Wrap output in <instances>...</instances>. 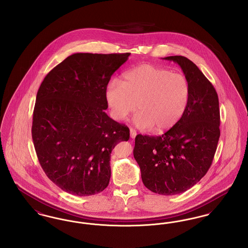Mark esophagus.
Here are the masks:
<instances>
[{
  "label": "esophagus",
  "mask_w": 248,
  "mask_h": 248,
  "mask_svg": "<svg viewBox=\"0 0 248 248\" xmlns=\"http://www.w3.org/2000/svg\"><path fill=\"white\" fill-rule=\"evenodd\" d=\"M136 136H137L136 130L133 129V128H130V137H131V139H135Z\"/></svg>",
  "instance_id": "obj_1"
}]
</instances>
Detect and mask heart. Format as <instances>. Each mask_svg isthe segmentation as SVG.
Returning <instances> with one entry per match:
<instances>
[{
  "instance_id": "heart-1",
  "label": "heart",
  "mask_w": 248,
  "mask_h": 248,
  "mask_svg": "<svg viewBox=\"0 0 248 248\" xmlns=\"http://www.w3.org/2000/svg\"><path fill=\"white\" fill-rule=\"evenodd\" d=\"M189 93L184 75L143 64L127 71L123 82L113 79L108 83L106 100L112 118L124 120L138 107L135 125L160 133L172 128L182 117Z\"/></svg>"
}]
</instances>
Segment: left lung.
I'll return each mask as SVG.
<instances>
[{"label":"left lung","mask_w":248,"mask_h":248,"mask_svg":"<svg viewBox=\"0 0 248 248\" xmlns=\"http://www.w3.org/2000/svg\"><path fill=\"white\" fill-rule=\"evenodd\" d=\"M164 59L176 62L184 72L189 102L182 117L164 135H138L134 157L146 188L175 195L194 186L210 168L220 136V115L212 83L192 61L182 56Z\"/></svg>","instance_id":"8db88e82"}]
</instances>
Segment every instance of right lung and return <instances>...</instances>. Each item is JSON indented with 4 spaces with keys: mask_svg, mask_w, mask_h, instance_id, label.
Instances as JSON below:
<instances>
[{
    "mask_svg": "<svg viewBox=\"0 0 248 248\" xmlns=\"http://www.w3.org/2000/svg\"><path fill=\"white\" fill-rule=\"evenodd\" d=\"M129 56L76 53L41 83L32 140L46 176L68 193L89 196L106 189L110 154L129 140V128L105 112L107 85Z\"/></svg>",
    "mask_w": 248,
    "mask_h": 248,
    "instance_id": "right-lung-1",
    "label": "right lung"
}]
</instances>
